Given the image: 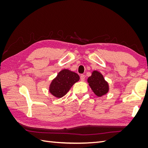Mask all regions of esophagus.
<instances>
[{
    "label": "esophagus",
    "mask_w": 148,
    "mask_h": 148,
    "mask_svg": "<svg viewBox=\"0 0 148 148\" xmlns=\"http://www.w3.org/2000/svg\"><path fill=\"white\" fill-rule=\"evenodd\" d=\"M80 79H81V81L84 82L85 79V76L84 75H82L81 76H80Z\"/></svg>",
    "instance_id": "obj_1"
}]
</instances>
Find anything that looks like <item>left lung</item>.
<instances>
[{
	"instance_id": "1",
	"label": "left lung",
	"mask_w": 148,
	"mask_h": 148,
	"mask_svg": "<svg viewBox=\"0 0 148 148\" xmlns=\"http://www.w3.org/2000/svg\"><path fill=\"white\" fill-rule=\"evenodd\" d=\"M88 82L92 91L98 97L106 95L109 91V84L99 71H93L91 77L88 78Z\"/></svg>"
}]
</instances>
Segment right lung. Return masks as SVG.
Returning <instances> with one entry per match:
<instances>
[{"label":"right lung","instance_id":"obj_1","mask_svg":"<svg viewBox=\"0 0 148 148\" xmlns=\"http://www.w3.org/2000/svg\"><path fill=\"white\" fill-rule=\"evenodd\" d=\"M79 79V77L77 73L68 69H64L52 81L49 91L53 96L60 98L65 96L71 86Z\"/></svg>","mask_w":148,"mask_h":148}]
</instances>
